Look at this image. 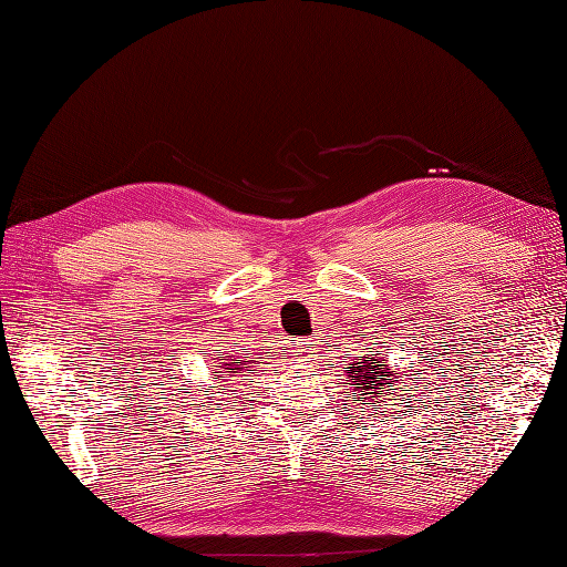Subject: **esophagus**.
Instances as JSON below:
<instances>
[{"mask_svg":"<svg viewBox=\"0 0 567 567\" xmlns=\"http://www.w3.org/2000/svg\"><path fill=\"white\" fill-rule=\"evenodd\" d=\"M296 353H300V350H296Z\"/></svg>","mask_w":567,"mask_h":567,"instance_id":"34e87169","label":"esophagus"}]
</instances>
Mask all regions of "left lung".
Masks as SVG:
<instances>
[{
  "label": "left lung",
  "instance_id": "left-lung-1",
  "mask_svg": "<svg viewBox=\"0 0 567 567\" xmlns=\"http://www.w3.org/2000/svg\"><path fill=\"white\" fill-rule=\"evenodd\" d=\"M386 370H389L386 364H379V360L370 358L364 362H358V367H346V374L353 377V384H350V386H353L360 395H367L370 401L377 403L381 398L379 389H386V377H391L398 384V379L393 374H389ZM391 401H393V398H391ZM408 401H410V398H408ZM362 405H370V403H362Z\"/></svg>",
  "mask_w": 567,
  "mask_h": 567
}]
</instances>
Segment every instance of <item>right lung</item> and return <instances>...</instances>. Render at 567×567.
Instances as JSON below:
<instances>
[{"label":"right lung","instance_id":"obj_1","mask_svg":"<svg viewBox=\"0 0 567 567\" xmlns=\"http://www.w3.org/2000/svg\"><path fill=\"white\" fill-rule=\"evenodd\" d=\"M234 364V362H231ZM224 370H231V367H224ZM236 370H238V367H236Z\"/></svg>","mask_w":567,"mask_h":567}]
</instances>
